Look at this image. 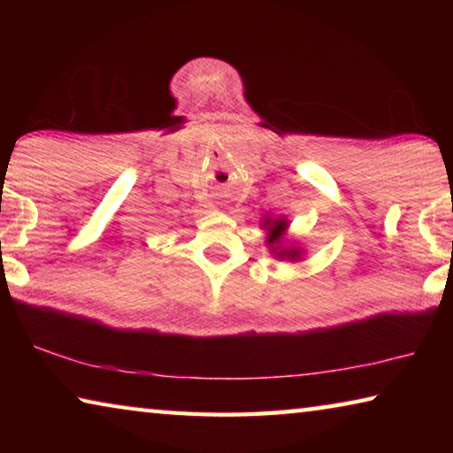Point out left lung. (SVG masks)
Returning <instances> with one entry per match:
<instances>
[{
    "mask_svg": "<svg viewBox=\"0 0 453 453\" xmlns=\"http://www.w3.org/2000/svg\"><path fill=\"white\" fill-rule=\"evenodd\" d=\"M265 221H267V219H265ZM270 221H272V219H270ZM283 229H286V221H283V219H275L273 224H270V240H267V242H270V243L278 242ZM278 257H291V259H296V257H297V251H296V250H283V251H280Z\"/></svg>",
    "mask_w": 453,
    "mask_h": 453,
    "instance_id": "8db88e82",
    "label": "left lung"
}]
</instances>
